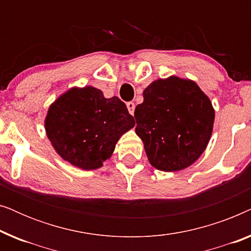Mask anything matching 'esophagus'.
I'll return each mask as SVG.
<instances>
[{"instance_id":"1","label":"esophagus","mask_w":251,"mask_h":251,"mask_svg":"<svg viewBox=\"0 0 251 251\" xmlns=\"http://www.w3.org/2000/svg\"><path fill=\"white\" fill-rule=\"evenodd\" d=\"M126 108H128L130 114L133 115V112H135V102H132V101L126 102Z\"/></svg>"}]
</instances>
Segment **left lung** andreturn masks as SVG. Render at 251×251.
<instances>
[{"mask_svg":"<svg viewBox=\"0 0 251 251\" xmlns=\"http://www.w3.org/2000/svg\"><path fill=\"white\" fill-rule=\"evenodd\" d=\"M135 109L136 133L142 138L150 163L177 171L195 162L208 145L215 112L197 83L171 76L144 90Z\"/></svg>","mask_w":251,"mask_h":251,"instance_id":"obj_1","label":"left lung"}]
</instances>
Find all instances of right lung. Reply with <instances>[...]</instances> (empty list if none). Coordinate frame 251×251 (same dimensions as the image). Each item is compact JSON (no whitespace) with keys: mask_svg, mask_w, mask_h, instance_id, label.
Segmentation results:
<instances>
[{"mask_svg":"<svg viewBox=\"0 0 251 251\" xmlns=\"http://www.w3.org/2000/svg\"><path fill=\"white\" fill-rule=\"evenodd\" d=\"M135 126L121 99H106L99 89H71L50 106L46 130L64 160L84 170L102 166L120 136Z\"/></svg>","mask_w":251,"mask_h":251,"instance_id":"right-lung-1","label":"right lung"}]
</instances>
